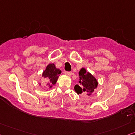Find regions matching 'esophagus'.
I'll return each instance as SVG.
<instances>
[{
	"label": "esophagus",
	"mask_w": 135,
	"mask_h": 135,
	"mask_svg": "<svg viewBox=\"0 0 135 135\" xmlns=\"http://www.w3.org/2000/svg\"><path fill=\"white\" fill-rule=\"evenodd\" d=\"M65 74L66 75L70 76L71 75V74H72V73H71V71H65Z\"/></svg>",
	"instance_id": "1"
}]
</instances>
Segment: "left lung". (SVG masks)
Segmentation results:
<instances>
[{"instance_id":"obj_1","label":"left lung","mask_w":135,"mask_h":135,"mask_svg":"<svg viewBox=\"0 0 135 135\" xmlns=\"http://www.w3.org/2000/svg\"><path fill=\"white\" fill-rule=\"evenodd\" d=\"M79 85H76L74 89L78 95L86 93L90 96L98 86V81L91 73L82 68L79 71Z\"/></svg>"}]
</instances>
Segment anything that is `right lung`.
<instances>
[{"instance_id":"1","label":"right lung","mask_w":135,"mask_h":135,"mask_svg":"<svg viewBox=\"0 0 135 135\" xmlns=\"http://www.w3.org/2000/svg\"><path fill=\"white\" fill-rule=\"evenodd\" d=\"M61 73L62 71L60 70L57 69L54 64L48 65L42 73V76L49 80V82L47 84V85H49L48 87L52 88L53 85L55 84Z\"/></svg>"}]
</instances>
